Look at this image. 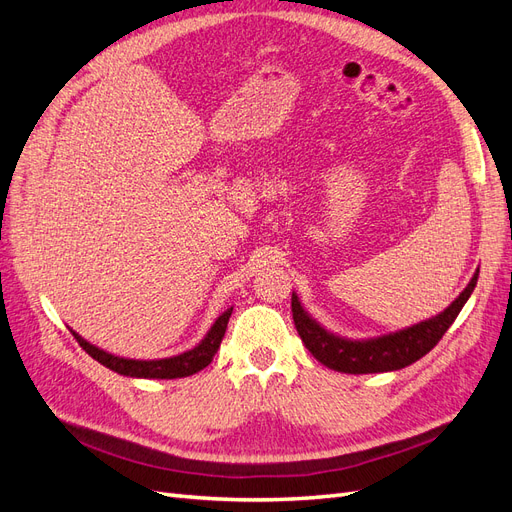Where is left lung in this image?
<instances>
[{"label": "left lung", "mask_w": 512, "mask_h": 512, "mask_svg": "<svg viewBox=\"0 0 512 512\" xmlns=\"http://www.w3.org/2000/svg\"><path fill=\"white\" fill-rule=\"evenodd\" d=\"M476 282L478 271L474 273L466 290L436 318L414 324V327L399 333L367 339V342H350V339L324 331L316 320L303 312L297 294H292V318L305 348L322 365L335 371H344V374H378V371H393L412 365L436 346L459 316L461 307L470 299Z\"/></svg>", "instance_id": "8db88e82"}]
</instances>
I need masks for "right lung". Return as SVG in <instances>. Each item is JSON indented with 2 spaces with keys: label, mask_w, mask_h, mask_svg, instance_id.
Returning a JSON list of instances; mask_svg holds the SVG:
<instances>
[{
  "label": "right lung",
  "mask_w": 512,
  "mask_h": 512,
  "mask_svg": "<svg viewBox=\"0 0 512 512\" xmlns=\"http://www.w3.org/2000/svg\"><path fill=\"white\" fill-rule=\"evenodd\" d=\"M230 314H232V307L226 309V312L218 320H215V324L211 327V331L207 333V337L194 350H188V352H183L179 356H170V359H160V361L121 359V356L108 354V352H104L96 346H91L89 342H85V339L79 333L72 331V335H74L76 342H79V346L91 356V359H96L98 363H102L108 369L117 371V374H121V376L173 380V378L192 376V374H196V371L205 369L213 361L215 352L220 350Z\"/></svg>",
  "instance_id": "add662e5"
}]
</instances>
